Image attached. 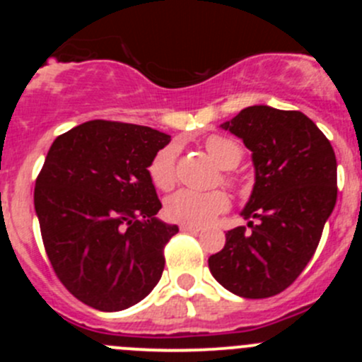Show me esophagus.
Here are the masks:
<instances>
[{
    "instance_id": "obj_1",
    "label": "esophagus",
    "mask_w": 362,
    "mask_h": 362,
    "mask_svg": "<svg viewBox=\"0 0 362 362\" xmlns=\"http://www.w3.org/2000/svg\"><path fill=\"white\" fill-rule=\"evenodd\" d=\"M180 229L182 231H185V233H199L202 231V226H192V224H182L180 226Z\"/></svg>"
}]
</instances>
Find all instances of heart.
<instances>
[{"label": "heart", "instance_id": "obj_1", "mask_svg": "<svg viewBox=\"0 0 362 362\" xmlns=\"http://www.w3.org/2000/svg\"><path fill=\"white\" fill-rule=\"evenodd\" d=\"M204 148L222 170L235 168L243 156L242 147L236 141L218 136V134L206 138ZM148 175H151L152 184L160 191L173 187L177 180V147L175 145H166L152 158L148 164ZM228 206L229 199L222 191L199 192L192 189H180L168 198L166 214L168 217L182 224L204 226L222 211L228 210Z\"/></svg>", "mask_w": 362, "mask_h": 362}]
</instances>
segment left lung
<instances>
[{
  "instance_id": "left-lung-1",
  "label": "left lung",
  "mask_w": 362,
  "mask_h": 362,
  "mask_svg": "<svg viewBox=\"0 0 362 362\" xmlns=\"http://www.w3.org/2000/svg\"><path fill=\"white\" fill-rule=\"evenodd\" d=\"M221 127L252 152L255 182L242 210L250 231L240 226L226 233L208 268L229 293L269 298L287 289L315 254L337 204V158L301 112L254 105Z\"/></svg>"
}]
</instances>
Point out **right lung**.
Instances as JSON below:
<instances>
[{
  "label": "right lung",
  "instance_id": "1",
  "mask_svg": "<svg viewBox=\"0 0 362 362\" xmlns=\"http://www.w3.org/2000/svg\"><path fill=\"white\" fill-rule=\"evenodd\" d=\"M171 136L136 124L89 120L57 136L35 185L43 245L64 287L101 312L148 296L178 226L156 217L148 175Z\"/></svg>",
  "mask_w": 362,
  "mask_h": 362
}]
</instances>
